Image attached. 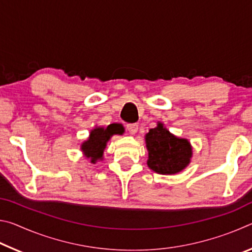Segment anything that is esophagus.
I'll list each match as a JSON object with an SVG mask.
<instances>
[{
    "mask_svg": "<svg viewBox=\"0 0 252 252\" xmlns=\"http://www.w3.org/2000/svg\"><path fill=\"white\" fill-rule=\"evenodd\" d=\"M138 127H139V126L136 125V123H130V125L126 126L127 131H129L130 133H132V134L136 133V131H138Z\"/></svg>",
    "mask_w": 252,
    "mask_h": 252,
    "instance_id": "esophagus-1",
    "label": "esophagus"
}]
</instances>
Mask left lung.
<instances>
[{
	"label": "left lung",
	"mask_w": 252,
	"mask_h": 252,
	"mask_svg": "<svg viewBox=\"0 0 252 252\" xmlns=\"http://www.w3.org/2000/svg\"><path fill=\"white\" fill-rule=\"evenodd\" d=\"M149 153L148 167L160 174H176L190 163L192 148L187 139H180L158 122L146 134Z\"/></svg>",
	"instance_id": "8db88e82"
}]
</instances>
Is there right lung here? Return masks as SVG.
<instances>
[{"mask_svg":"<svg viewBox=\"0 0 252 252\" xmlns=\"http://www.w3.org/2000/svg\"><path fill=\"white\" fill-rule=\"evenodd\" d=\"M114 134H122V131L116 126L110 125L106 127L95 126L91 130L87 141L81 144V151L85 158L90 159L91 163H95L97 160L103 159L106 143Z\"/></svg>","mask_w":252,"mask_h":252,"instance_id":"1","label":"right lung"}]
</instances>
